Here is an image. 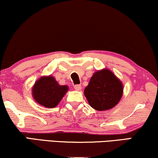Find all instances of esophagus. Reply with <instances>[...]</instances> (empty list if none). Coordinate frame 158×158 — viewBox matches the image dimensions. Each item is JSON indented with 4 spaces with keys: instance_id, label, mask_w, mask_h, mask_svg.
I'll return each mask as SVG.
<instances>
[{
    "instance_id": "esophagus-1",
    "label": "esophagus",
    "mask_w": 158,
    "mask_h": 158,
    "mask_svg": "<svg viewBox=\"0 0 158 158\" xmlns=\"http://www.w3.org/2000/svg\"><path fill=\"white\" fill-rule=\"evenodd\" d=\"M73 87L76 90H81V87L80 85H75L73 86Z\"/></svg>"
}]
</instances>
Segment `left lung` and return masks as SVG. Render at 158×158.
<instances>
[{"label":"left lung","instance_id":"obj_1","mask_svg":"<svg viewBox=\"0 0 158 158\" xmlns=\"http://www.w3.org/2000/svg\"><path fill=\"white\" fill-rule=\"evenodd\" d=\"M123 85L108 69L96 71L85 89V96L94 109L103 111L112 109L123 95Z\"/></svg>","mask_w":158,"mask_h":158}]
</instances>
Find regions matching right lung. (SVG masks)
<instances>
[{
	"label": "right lung",
	"mask_w": 158,
	"mask_h": 158,
	"mask_svg": "<svg viewBox=\"0 0 158 158\" xmlns=\"http://www.w3.org/2000/svg\"><path fill=\"white\" fill-rule=\"evenodd\" d=\"M67 85H60L51 76L40 78L32 88V96L38 104L48 108L56 107L67 91Z\"/></svg>",
	"instance_id": "add662e5"
}]
</instances>
